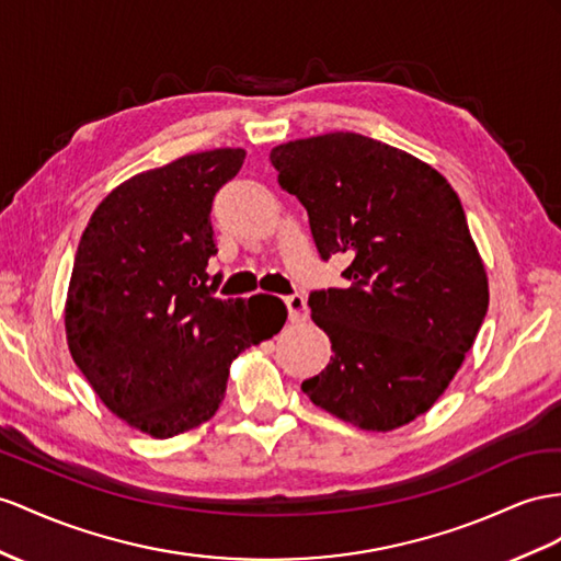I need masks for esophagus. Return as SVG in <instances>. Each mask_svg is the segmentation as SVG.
Wrapping results in <instances>:
<instances>
[{
	"label": "esophagus",
	"mask_w": 561,
	"mask_h": 561,
	"mask_svg": "<svg viewBox=\"0 0 561 561\" xmlns=\"http://www.w3.org/2000/svg\"><path fill=\"white\" fill-rule=\"evenodd\" d=\"M286 308H289V320L291 322H306L308 320V304L306 298L300 294L294 296H286Z\"/></svg>",
	"instance_id": "34e87169"
}]
</instances>
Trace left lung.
I'll return each instance as SVG.
<instances>
[{"mask_svg": "<svg viewBox=\"0 0 561 561\" xmlns=\"http://www.w3.org/2000/svg\"><path fill=\"white\" fill-rule=\"evenodd\" d=\"M270 161L306 206L322 261H351L346 289L308 298L334 355L300 389L357 428L410 424L448 389L488 310L459 196L436 168L357 133L286 141Z\"/></svg>", "mask_w": 561, "mask_h": 561, "instance_id": "left-lung-1", "label": "left lung"}]
</instances>
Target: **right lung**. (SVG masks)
Instances as JSON below:
<instances>
[{"label":"right lung","instance_id":"right-lung-1","mask_svg":"<svg viewBox=\"0 0 561 561\" xmlns=\"http://www.w3.org/2000/svg\"><path fill=\"white\" fill-rule=\"evenodd\" d=\"M213 149L144 170L96 206L78 243L64 322L68 351L102 403L151 438L218 412L234 357L286 322L277 296L215 298L206 272L213 196L243 165Z\"/></svg>","mask_w":561,"mask_h":561}]
</instances>
